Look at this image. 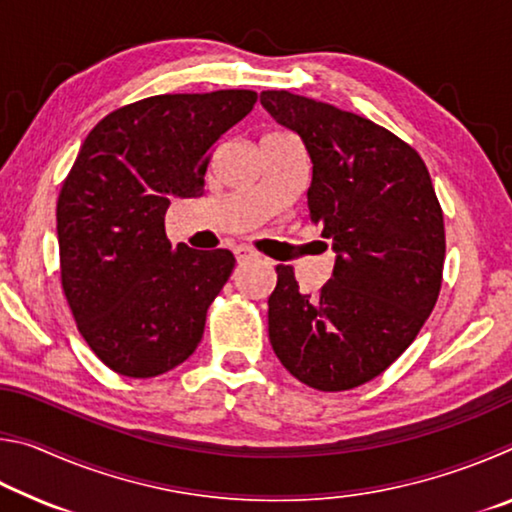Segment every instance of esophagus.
<instances>
[{
  "label": "esophagus",
  "instance_id": "34e87169",
  "mask_svg": "<svg viewBox=\"0 0 512 512\" xmlns=\"http://www.w3.org/2000/svg\"><path fill=\"white\" fill-rule=\"evenodd\" d=\"M235 257H237L239 264H244V262H250V259H255L257 253H255L253 248H248V246H237L235 248Z\"/></svg>",
  "mask_w": 512,
  "mask_h": 512
}]
</instances>
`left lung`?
<instances>
[{"label":"left lung","instance_id":"obj_1","mask_svg":"<svg viewBox=\"0 0 512 512\" xmlns=\"http://www.w3.org/2000/svg\"><path fill=\"white\" fill-rule=\"evenodd\" d=\"M259 101L305 142L309 221L336 253L316 296L300 291L291 266L275 268L268 339L302 384L350 391L391 366L436 307L443 210L418 151L375 121L287 90Z\"/></svg>","mask_w":512,"mask_h":512}]
</instances>
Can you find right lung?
<instances>
[{
	"mask_svg": "<svg viewBox=\"0 0 512 512\" xmlns=\"http://www.w3.org/2000/svg\"><path fill=\"white\" fill-rule=\"evenodd\" d=\"M257 92L158 94L103 117L85 137L56 205L60 282L92 352L149 379L189 359L207 307L235 268L225 248L171 246V198L203 196L210 151Z\"/></svg>",
	"mask_w": 512,
	"mask_h": 512,
	"instance_id": "1",
	"label": "right lung"
}]
</instances>
